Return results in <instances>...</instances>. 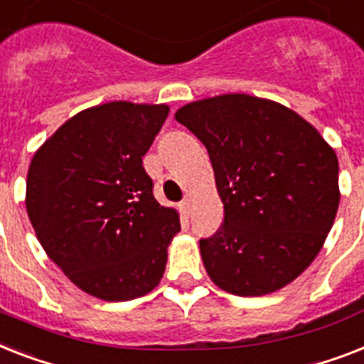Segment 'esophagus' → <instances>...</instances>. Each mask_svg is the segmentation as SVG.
<instances>
[{
	"label": "esophagus",
	"instance_id": "obj_1",
	"mask_svg": "<svg viewBox=\"0 0 364 364\" xmlns=\"http://www.w3.org/2000/svg\"><path fill=\"white\" fill-rule=\"evenodd\" d=\"M180 212L184 214V216H190L191 214V199H184L180 203Z\"/></svg>",
	"mask_w": 364,
	"mask_h": 364
}]
</instances>
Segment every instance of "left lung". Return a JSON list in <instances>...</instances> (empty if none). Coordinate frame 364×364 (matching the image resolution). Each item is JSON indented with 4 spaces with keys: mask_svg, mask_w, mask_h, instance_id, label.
Segmentation results:
<instances>
[{
    "mask_svg": "<svg viewBox=\"0 0 364 364\" xmlns=\"http://www.w3.org/2000/svg\"><path fill=\"white\" fill-rule=\"evenodd\" d=\"M174 118L206 146L223 203L222 228L199 242L206 274L238 297L291 284L336 218L334 148L295 110L248 94L191 101Z\"/></svg>",
    "mask_w": 364,
    "mask_h": 364,
    "instance_id": "8db88e82",
    "label": "left lung"
}]
</instances>
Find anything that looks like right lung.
I'll return each mask as SVG.
<instances>
[{"label": "right lung", "mask_w": 364, "mask_h": 364, "mask_svg": "<svg viewBox=\"0 0 364 364\" xmlns=\"http://www.w3.org/2000/svg\"><path fill=\"white\" fill-rule=\"evenodd\" d=\"M168 105L110 101L71 116L31 158L26 210L41 246L69 280L101 301L158 287L178 212L154 199L142 156Z\"/></svg>", "instance_id": "right-lung-1"}]
</instances>
